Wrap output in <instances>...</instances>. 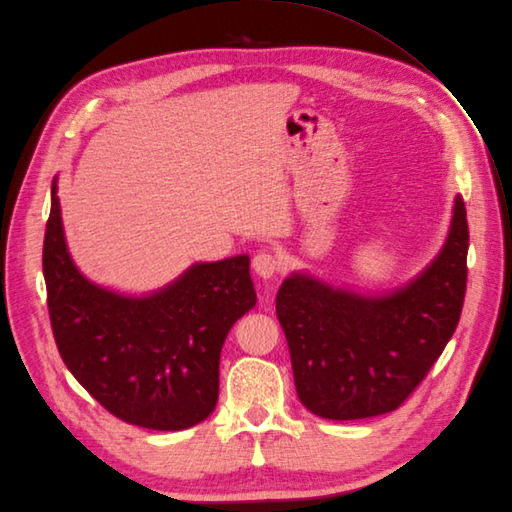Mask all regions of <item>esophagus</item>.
<instances>
[{"label": "esophagus", "mask_w": 512, "mask_h": 512, "mask_svg": "<svg viewBox=\"0 0 512 512\" xmlns=\"http://www.w3.org/2000/svg\"><path fill=\"white\" fill-rule=\"evenodd\" d=\"M252 266H254V270L262 279H270L281 268V260L273 252H266L264 250V252H258L254 256Z\"/></svg>", "instance_id": "1"}]
</instances>
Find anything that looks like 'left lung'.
<instances>
[{"instance_id": "left-lung-1", "label": "left lung", "mask_w": 512, "mask_h": 512, "mask_svg": "<svg viewBox=\"0 0 512 512\" xmlns=\"http://www.w3.org/2000/svg\"><path fill=\"white\" fill-rule=\"evenodd\" d=\"M469 227L461 196L438 256L384 295L333 287L306 273L277 293L297 397L326 419L395 411L426 378L461 318Z\"/></svg>"}]
</instances>
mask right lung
Masks as SVG:
<instances>
[{
    "label": "right lung",
    "mask_w": 512,
    "mask_h": 512,
    "mask_svg": "<svg viewBox=\"0 0 512 512\" xmlns=\"http://www.w3.org/2000/svg\"><path fill=\"white\" fill-rule=\"evenodd\" d=\"M43 275L59 355L109 413L169 432L215 411L225 337L256 306L248 254L194 264L142 297L99 287L68 252L53 179Z\"/></svg>",
    "instance_id": "add662e5"
}]
</instances>
